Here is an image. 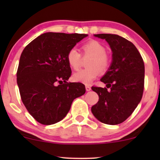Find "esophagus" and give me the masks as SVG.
I'll return each instance as SVG.
<instances>
[{
  "mask_svg": "<svg viewBox=\"0 0 160 160\" xmlns=\"http://www.w3.org/2000/svg\"><path fill=\"white\" fill-rule=\"evenodd\" d=\"M86 91H90L91 90V87H90V86L86 85Z\"/></svg>",
  "mask_w": 160,
  "mask_h": 160,
  "instance_id": "obj_1",
  "label": "esophagus"
}]
</instances>
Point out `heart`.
I'll return each instance as SVG.
<instances>
[{
    "mask_svg": "<svg viewBox=\"0 0 160 160\" xmlns=\"http://www.w3.org/2000/svg\"><path fill=\"white\" fill-rule=\"evenodd\" d=\"M84 56H90L86 62L88 68L82 69L73 75V80L84 84H90L98 77L99 71L106 72L111 66V58L106 54V48L97 40H90L82 47ZM81 54L76 48H71L66 56L68 64L74 70L79 69L81 62Z\"/></svg>",
    "mask_w": 160,
    "mask_h": 160,
    "instance_id": "1",
    "label": "heart"
}]
</instances>
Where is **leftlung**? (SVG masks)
I'll return each mask as SVG.
<instances>
[{"mask_svg": "<svg viewBox=\"0 0 160 160\" xmlns=\"http://www.w3.org/2000/svg\"><path fill=\"white\" fill-rule=\"evenodd\" d=\"M105 39L113 52V62L101 81L104 87L92 86L98 102L92 113L100 122L108 125L122 123L141 102L144 87V64L140 52L132 42L111 34H95ZM110 88V90H108Z\"/></svg>", "mask_w": 160, "mask_h": 160, "instance_id": "8db88e82", "label": "left lung"}]
</instances>
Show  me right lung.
<instances>
[{"instance_id":"obj_1","label":"right lung","mask_w":160,"mask_h":160,"mask_svg":"<svg viewBox=\"0 0 160 160\" xmlns=\"http://www.w3.org/2000/svg\"><path fill=\"white\" fill-rule=\"evenodd\" d=\"M87 36L84 34L44 33L33 40L20 56L16 77L22 103L43 125L59 122L74 99L86 92L81 82H68L71 75L66 56Z\"/></svg>"}]
</instances>
